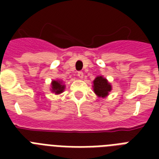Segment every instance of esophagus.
<instances>
[{
    "label": "esophagus",
    "mask_w": 159,
    "mask_h": 159,
    "mask_svg": "<svg viewBox=\"0 0 159 159\" xmlns=\"http://www.w3.org/2000/svg\"><path fill=\"white\" fill-rule=\"evenodd\" d=\"M77 77H79V78H82L83 77V72H77Z\"/></svg>",
    "instance_id": "obj_1"
}]
</instances>
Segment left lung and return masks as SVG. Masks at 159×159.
<instances>
[{
	"label": "left lung",
	"mask_w": 159,
	"mask_h": 159,
	"mask_svg": "<svg viewBox=\"0 0 159 159\" xmlns=\"http://www.w3.org/2000/svg\"><path fill=\"white\" fill-rule=\"evenodd\" d=\"M93 88H94L95 93L101 97H106L108 93L111 92V86L107 82V80L102 76L97 77L93 82Z\"/></svg>",
	"instance_id": "1"
}]
</instances>
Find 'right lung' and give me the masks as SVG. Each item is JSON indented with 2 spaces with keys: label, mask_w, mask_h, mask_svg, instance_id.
Listing matches in <instances>:
<instances>
[{
  "label": "right lung",
  "mask_w": 159,
  "mask_h": 159,
  "mask_svg": "<svg viewBox=\"0 0 159 159\" xmlns=\"http://www.w3.org/2000/svg\"><path fill=\"white\" fill-rule=\"evenodd\" d=\"M64 90V86L61 84V82L58 81H53L52 82V91L55 92V94H60Z\"/></svg>",
  "instance_id": "1"
}]
</instances>
